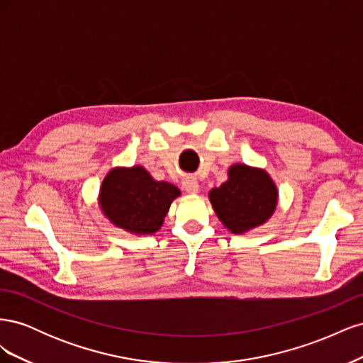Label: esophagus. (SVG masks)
I'll list each match as a JSON object with an SVG mask.
<instances>
[{"instance_id":"1","label":"esophagus","mask_w":363,"mask_h":363,"mask_svg":"<svg viewBox=\"0 0 363 363\" xmlns=\"http://www.w3.org/2000/svg\"><path fill=\"white\" fill-rule=\"evenodd\" d=\"M183 189L188 194H196L200 189V184L195 177H186L183 180Z\"/></svg>"}]
</instances>
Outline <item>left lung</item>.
<instances>
[{
	"label": "left lung",
	"mask_w": 363,
	"mask_h": 363,
	"mask_svg": "<svg viewBox=\"0 0 363 363\" xmlns=\"http://www.w3.org/2000/svg\"><path fill=\"white\" fill-rule=\"evenodd\" d=\"M219 221L235 235L265 224L277 207L279 191L265 169L232 164L228 180L208 192Z\"/></svg>",
	"instance_id": "1"
}]
</instances>
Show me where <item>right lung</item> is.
I'll list each match as a JSON object with an SVG mask.
<instances>
[{
    "mask_svg": "<svg viewBox=\"0 0 363 363\" xmlns=\"http://www.w3.org/2000/svg\"><path fill=\"white\" fill-rule=\"evenodd\" d=\"M179 195V188L155 180L145 168H113L103 180L98 203L113 225L133 235H152Z\"/></svg>",
    "mask_w": 363,
    "mask_h": 363,
    "instance_id": "right-lung-1",
    "label": "right lung"
}]
</instances>
